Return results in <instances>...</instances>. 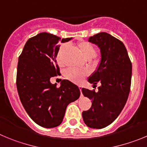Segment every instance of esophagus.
Listing matches in <instances>:
<instances>
[{
	"mask_svg": "<svg viewBox=\"0 0 147 147\" xmlns=\"http://www.w3.org/2000/svg\"><path fill=\"white\" fill-rule=\"evenodd\" d=\"M78 88H79V89H80V94H81V96H82V95H83V94H82V91H81V90H82V87H81V86H79Z\"/></svg>",
	"mask_w": 147,
	"mask_h": 147,
	"instance_id": "obj_1",
	"label": "esophagus"
}]
</instances>
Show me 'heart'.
Returning <instances> with one entry per match:
<instances>
[{
    "label": "heart",
    "mask_w": 147,
    "mask_h": 147,
    "mask_svg": "<svg viewBox=\"0 0 147 147\" xmlns=\"http://www.w3.org/2000/svg\"><path fill=\"white\" fill-rule=\"evenodd\" d=\"M67 45L63 44L59 47V50H58L56 59H57L58 64L60 66L64 64L63 54H64V51L67 49ZM78 47L82 55L84 56L85 59H88V60L93 59L96 55V49L89 42H85V41L79 42L78 43ZM87 75H88V72L86 70H80V69L74 68L69 69L65 73L66 78L75 83H80Z\"/></svg>",
    "instance_id": "obj_1"
}]
</instances>
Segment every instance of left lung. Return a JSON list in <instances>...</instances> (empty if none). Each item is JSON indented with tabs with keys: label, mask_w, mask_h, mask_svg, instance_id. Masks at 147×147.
Segmentation results:
<instances>
[{
	"label": "left lung",
	"mask_w": 147,
	"mask_h": 147,
	"mask_svg": "<svg viewBox=\"0 0 147 147\" xmlns=\"http://www.w3.org/2000/svg\"><path fill=\"white\" fill-rule=\"evenodd\" d=\"M88 41L98 45L101 61L97 70L88 79L98 92L82 88L83 94L92 100V107L83 111V121L91 128L102 129L111 125L120 114L130 90L132 63L123 42L105 32L96 34Z\"/></svg>",
	"instance_id": "8db88e82"
}]
</instances>
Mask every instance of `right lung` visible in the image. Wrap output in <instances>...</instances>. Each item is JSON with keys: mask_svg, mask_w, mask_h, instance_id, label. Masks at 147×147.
<instances>
[{"mask_svg": "<svg viewBox=\"0 0 147 147\" xmlns=\"http://www.w3.org/2000/svg\"><path fill=\"white\" fill-rule=\"evenodd\" d=\"M71 39L40 33L27 41L19 56L16 84L20 99L31 119L43 127L61 125L67 105L80 95L78 87L69 80H62L59 88L50 81L60 72L58 44Z\"/></svg>", "mask_w": 147, "mask_h": 147, "instance_id": "obj_1", "label": "right lung"}]
</instances>
